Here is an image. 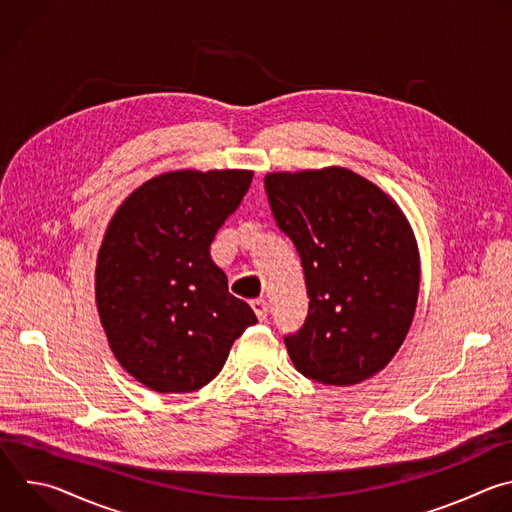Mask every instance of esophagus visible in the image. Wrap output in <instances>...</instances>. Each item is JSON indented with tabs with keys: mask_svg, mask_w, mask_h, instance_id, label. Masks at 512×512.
<instances>
[{
	"mask_svg": "<svg viewBox=\"0 0 512 512\" xmlns=\"http://www.w3.org/2000/svg\"><path fill=\"white\" fill-rule=\"evenodd\" d=\"M251 308H253V312H255V316L263 322L265 318H267V314H269V304L265 302V300H253L251 302Z\"/></svg>",
	"mask_w": 512,
	"mask_h": 512,
	"instance_id": "1",
	"label": "esophagus"
}]
</instances>
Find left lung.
Segmentation results:
<instances>
[{
    "mask_svg": "<svg viewBox=\"0 0 512 512\" xmlns=\"http://www.w3.org/2000/svg\"><path fill=\"white\" fill-rule=\"evenodd\" d=\"M275 223L302 261L308 316L285 334L296 369L322 385H356L403 344L419 294L407 218L373 182L346 170L265 176Z\"/></svg>",
    "mask_w": 512,
    "mask_h": 512,
    "instance_id": "obj_1",
    "label": "left lung"
}]
</instances>
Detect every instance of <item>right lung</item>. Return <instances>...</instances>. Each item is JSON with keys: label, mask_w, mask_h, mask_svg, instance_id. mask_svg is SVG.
I'll use <instances>...</instances> for the list:
<instances>
[{"label": "right lung", "mask_w": 512, "mask_h": 512, "mask_svg": "<svg viewBox=\"0 0 512 512\" xmlns=\"http://www.w3.org/2000/svg\"><path fill=\"white\" fill-rule=\"evenodd\" d=\"M251 180L247 170L168 172L141 184L109 223L97 259V308L113 354L141 385L198 391L257 322L210 257Z\"/></svg>", "instance_id": "obj_1"}]
</instances>
